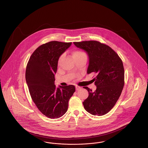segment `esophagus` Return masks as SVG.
Returning <instances> with one entry per match:
<instances>
[{
  "label": "esophagus",
  "instance_id": "esophagus-1",
  "mask_svg": "<svg viewBox=\"0 0 148 148\" xmlns=\"http://www.w3.org/2000/svg\"><path fill=\"white\" fill-rule=\"evenodd\" d=\"M80 89H81V88H80V87H79V86H75V89H76V90H77H77H79Z\"/></svg>",
  "mask_w": 148,
  "mask_h": 148
}]
</instances>
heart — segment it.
<instances>
[{
  "mask_svg": "<svg viewBox=\"0 0 148 148\" xmlns=\"http://www.w3.org/2000/svg\"><path fill=\"white\" fill-rule=\"evenodd\" d=\"M83 55H85V54L83 52H81V51H75L73 54V56L74 58L77 57H78V56H83Z\"/></svg>",
  "mask_w": 148,
  "mask_h": 148,
  "instance_id": "obj_1",
  "label": "heart"
}]
</instances>
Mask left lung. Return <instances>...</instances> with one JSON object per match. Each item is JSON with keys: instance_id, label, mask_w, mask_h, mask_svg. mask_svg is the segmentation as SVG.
Listing matches in <instances>:
<instances>
[{"instance_id": "1", "label": "left lung", "mask_w": 148, "mask_h": 148, "mask_svg": "<svg viewBox=\"0 0 148 148\" xmlns=\"http://www.w3.org/2000/svg\"><path fill=\"white\" fill-rule=\"evenodd\" d=\"M77 47L88 56L87 73H95L97 88L95 91L84 87L89 92L83 102L85 110L94 116H103L108 112L118 100L124 84L123 62L112 49L96 41L74 42Z\"/></svg>"}]
</instances>
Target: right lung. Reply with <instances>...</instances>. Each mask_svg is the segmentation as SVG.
<instances>
[{
    "instance_id": "1",
    "label": "right lung",
    "mask_w": 148,
    "mask_h": 148,
    "mask_svg": "<svg viewBox=\"0 0 148 148\" xmlns=\"http://www.w3.org/2000/svg\"><path fill=\"white\" fill-rule=\"evenodd\" d=\"M71 45V42L58 41L43 44L32 54L26 66L25 78L31 98L48 118L63 116L75 91L74 85L57 88L54 84L59 57Z\"/></svg>"
}]
</instances>
